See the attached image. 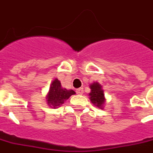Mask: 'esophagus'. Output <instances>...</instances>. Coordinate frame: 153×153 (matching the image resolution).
<instances>
[{
    "mask_svg": "<svg viewBox=\"0 0 153 153\" xmlns=\"http://www.w3.org/2000/svg\"><path fill=\"white\" fill-rule=\"evenodd\" d=\"M77 94H83V89L82 88H79V89H76Z\"/></svg>",
    "mask_w": 153,
    "mask_h": 153,
    "instance_id": "esophagus-1",
    "label": "esophagus"
}]
</instances>
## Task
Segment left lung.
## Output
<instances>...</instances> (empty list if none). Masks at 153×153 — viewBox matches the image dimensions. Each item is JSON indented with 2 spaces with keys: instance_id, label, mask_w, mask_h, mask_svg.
<instances>
[{
  "instance_id": "1",
  "label": "left lung",
  "mask_w": 153,
  "mask_h": 153,
  "mask_svg": "<svg viewBox=\"0 0 153 153\" xmlns=\"http://www.w3.org/2000/svg\"><path fill=\"white\" fill-rule=\"evenodd\" d=\"M89 86L91 89V91L89 94L90 101L97 107L103 109V106L105 102V98L102 86L98 82H94Z\"/></svg>"
}]
</instances>
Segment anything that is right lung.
Here are the masks:
<instances>
[{"label": "right lung", "instance_id": "add662e5", "mask_svg": "<svg viewBox=\"0 0 153 153\" xmlns=\"http://www.w3.org/2000/svg\"><path fill=\"white\" fill-rule=\"evenodd\" d=\"M74 94H75V92L72 89L68 90L62 88L60 82L56 79L51 83L49 91L46 96L47 103L48 105L53 106L55 108L61 106L66 100H68L71 95Z\"/></svg>", "mask_w": 153, "mask_h": 153}]
</instances>
